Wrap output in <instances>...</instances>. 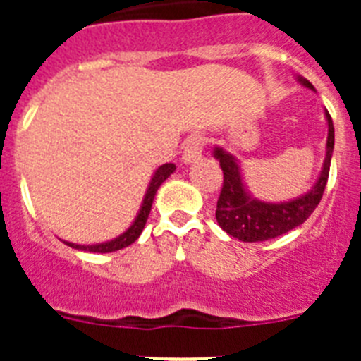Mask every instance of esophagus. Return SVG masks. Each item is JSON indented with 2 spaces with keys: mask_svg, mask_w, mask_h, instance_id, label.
<instances>
[{
  "mask_svg": "<svg viewBox=\"0 0 361 361\" xmlns=\"http://www.w3.org/2000/svg\"><path fill=\"white\" fill-rule=\"evenodd\" d=\"M204 142H206V137L202 135H191L186 142H184V148H183V161L186 164L190 162H195L202 157V148H204Z\"/></svg>",
  "mask_w": 361,
  "mask_h": 361,
  "instance_id": "34e87169",
  "label": "esophagus"
}]
</instances>
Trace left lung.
I'll list each match as a JSON object with an SVG mask.
<instances>
[{"instance_id":"left-lung-1","label":"left lung","mask_w":361,"mask_h":361,"mask_svg":"<svg viewBox=\"0 0 361 361\" xmlns=\"http://www.w3.org/2000/svg\"><path fill=\"white\" fill-rule=\"evenodd\" d=\"M298 81L314 90L307 79L298 78ZM325 119H327L329 132H327V152H325L320 177L307 193L288 200V202L273 204L253 199L242 183L237 159L222 148L213 149V155L219 159L222 173H224V183H222L220 197L216 200L215 216L220 228L228 235L242 242H264L291 231L296 226L304 224L311 216L324 195L325 184L329 178L331 155H333L334 148V126L329 111H325Z\"/></svg>"}]
</instances>
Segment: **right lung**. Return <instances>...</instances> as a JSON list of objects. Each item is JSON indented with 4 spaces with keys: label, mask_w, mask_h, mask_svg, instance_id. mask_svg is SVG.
Wrapping results in <instances>:
<instances>
[{
    "label": "right lung",
    "mask_w": 361,
    "mask_h": 361,
    "mask_svg": "<svg viewBox=\"0 0 361 361\" xmlns=\"http://www.w3.org/2000/svg\"><path fill=\"white\" fill-rule=\"evenodd\" d=\"M173 171H175L173 162H166V164L159 166L157 171L153 173L152 180H149V186H148V190H146L145 200H142V206H141V209H139V215H137V219L133 220V224L130 226V228L126 229L123 235H119V237L114 238V240L103 242V244L81 245V244H72V242H65V244L70 245V247H73V250L92 251V253H111V251L128 247L130 244H133L137 238L141 237L146 220H148L149 212H152V204H153V199H155V193H157V190L161 188V184L164 183L166 178L170 177Z\"/></svg>",
    "instance_id": "right-lung-1"
}]
</instances>
